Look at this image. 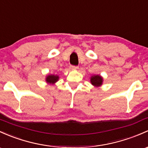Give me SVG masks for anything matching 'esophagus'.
<instances>
[{"label": "esophagus", "mask_w": 148, "mask_h": 148, "mask_svg": "<svg viewBox=\"0 0 148 148\" xmlns=\"http://www.w3.org/2000/svg\"><path fill=\"white\" fill-rule=\"evenodd\" d=\"M71 68V69H73V70H77V69H78V66H71V67H70Z\"/></svg>", "instance_id": "obj_1"}]
</instances>
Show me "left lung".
<instances>
[{
    "mask_svg": "<svg viewBox=\"0 0 148 148\" xmlns=\"http://www.w3.org/2000/svg\"><path fill=\"white\" fill-rule=\"evenodd\" d=\"M90 81H91V83L95 86H100L102 84V77L97 75L92 76Z\"/></svg>",
    "mask_w": 148,
    "mask_h": 148,
    "instance_id": "8db88e82",
    "label": "left lung"
}]
</instances>
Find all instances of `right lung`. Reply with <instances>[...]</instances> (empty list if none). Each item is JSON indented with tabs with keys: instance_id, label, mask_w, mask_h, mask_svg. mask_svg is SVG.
I'll list each match as a JSON object with an SVG mask.
<instances>
[{
	"instance_id": "obj_1",
	"label": "right lung",
	"mask_w": 148,
	"mask_h": 148,
	"mask_svg": "<svg viewBox=\"0 0 148 148\" xmlns=\"http://www.w3.org/2000/svg\"><path fill=\"white\" fill-rule=\"evenodd\" d=\"M58 76L51 75L47 76L46 80H47V82H49V83H54V82H56L57 80H58Z\"/></svg>"
}]
</instances>
